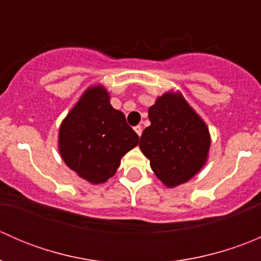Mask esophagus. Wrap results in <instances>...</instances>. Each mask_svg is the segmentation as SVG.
I'll return each mask as SVG.
<instances>
[{
    "instance_id": "1",
    "label": "esophagus",
    "mask_w": 261,
    "mask_h": 261,
    "mask_svg": "<svg viewBox=\"0 0 261 261\" xmlns=\"http://www.w3.org/2000/svg\"><path fill=\"white\" fill-rule=\"evenodd\" d=\"M134 130L136 131V134H138L139 136H141V133H143V128H141V126H140V125L135 126V127H134Z\"/></svg>"
}]
</instances>
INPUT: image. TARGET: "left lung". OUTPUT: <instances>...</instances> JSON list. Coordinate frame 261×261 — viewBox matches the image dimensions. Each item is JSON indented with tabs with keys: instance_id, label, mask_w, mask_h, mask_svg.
<instances>
[{
	"instance_id": "obj_1",
	"label": "left lung",
	"mask_w": 261,
	"mask_h": 261,
	"mask_svg": "<svg viewBox=\"0 0 261 261\" xmlns=\"http://www.w3.org/2000/svg\"><path fill=\"white\" fill-rule=\"evenodd\" d=\"M150 126L143 131L141 151L167 187H177L196 175L208 156V128L180 93L163 94L149 109Z\"/></svg>"
}]
</instances>
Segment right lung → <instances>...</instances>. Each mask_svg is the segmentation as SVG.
Returning <instances> with one entry per match:
<instances>
[{
  "label": "right lung",
  "mask_w": 261,
  "mask_h": 261,
  "mask_svg": "<svg viewBox=\"0 0 261 261\" xmlns=\"http://www.w3.org/2000/svg\"><path fill=\"white\" fill-rule=\"evenodd\" d=\"M139 144L125 115L110 103L102 86L87 89L59 128V151L65 164L89 183L106 181L121 158Z\"/></svg>",
  "instance_id": "right-lung-1"
}]
</instances>
